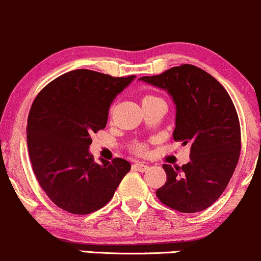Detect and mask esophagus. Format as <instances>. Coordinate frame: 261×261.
I'll list each match as a JSON object with an SVG mask.
<instances>
[{
	"label": "esophagus",
	"mask_w": 261,
	"mask_h": 261,
	"mask_svg": "<svg viewBox=\"0 0 261 261\" xmlns=\"http://www.w3.org/2000/svg\"><path fill=\"white\" fill-rule=\"evenodd\" d=\"M133 168L135 170H138V172H146V170L149 169V165L144 164V163L138 162V163H135V164L133 165Z\"/></svg>",
	"instance_id": "obj_1"
}]
</instances>
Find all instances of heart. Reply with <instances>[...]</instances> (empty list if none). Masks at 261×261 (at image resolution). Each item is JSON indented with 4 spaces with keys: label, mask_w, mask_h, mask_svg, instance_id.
I'll return each mask as SVG.
<instances>
[{
    "label": "heart",
    "mask_w": 261,
    "mask_h": 261,
    "mask_svg": "<svg viewBox=\"0 0 261 261\" xmlns=\"http://www.w3.org/2000/svg\"><path fill=\"white\" fill-rule=\"evenodd\" d=\"M147 98H154V97H152V96L144 97V99H147ZM144 99H143V101H144ZM135 150L138 152H140V154H143V152H145V146H144V145H138V146L135 147Z\"/></svg>",
    "instance_id": "obj_1"
}]
</instances>
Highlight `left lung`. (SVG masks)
Masks as SVG:
<instances>
[{
	"label": "left lung",
	"instance_id": "obj_1",
	"mask_svg": "<svg viewBox=\"0 0 261 261\" xmlns=\"http://www.w3.org/2000/svg\"><path fill=\"white\" fill-rule=\"evenodd\" d=\"M139 81L167 91L175 105L173 138L191 146V160L183 167L163 165L167 181L158 198L183 213L208 208L226 189L240 156V123L230 96L211 74L191 64Z\"/></svg>",
	"mask_w": 261,
	"mask_h": 261
}]
</instances>
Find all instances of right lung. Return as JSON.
<instances>
[{"instance_id":"1","label":"right lung","mask_w":261,"mask_h":261,"mask_svg":"<svg viewBox=\"0 0 261 261\" xmlns=\"http://www.w3.org/2000/svg\"><path fill=\"white\" fill-rule=\"evenodd\" d=\"M135 78L75 69L36 96L26 127L29 155L39 184L59 208L74 215L102 208L130 170L121 158L94 163L89 145L91 134L106 127L116 96Z\"/></svg>"}]
</instances>
